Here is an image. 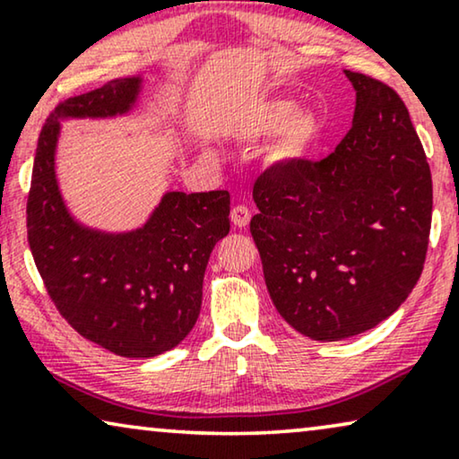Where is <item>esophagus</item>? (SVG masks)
Wrapping results in <instances>:
<instances>
[{
  "label": "esophagus",
  "mask_w": 459,
  "mask_h": 459,
  "mask_svg": "<svg viewBox=\"0 0 459 459\" xmlns=\"http://www.w3.org/2000/svg\"><path fill=\"white\" fill-rule=\"evenodd\" d=\"M230 221L235 227L245 229L251 221V210L247 208V205H235V208L230 210Z\"/></svg>",
  "instance_id": "esophagus-1"
}]
</instances>
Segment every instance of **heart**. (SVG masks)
<instances>
[{
	"mask_svg": "<svg viewBox=\"0 0 459 459\" xmlns=\"http://www.w3.org/2000/svg\"><path fill=\"white\" fill-rule=\"evenodd\" d=\"M238 133L245 139H264L276 134L270 145V160L274 164L291 166L306 156L320 133V122L307 109H297L293 100L273 98L260 101L245 116Z\"/></svg>",
	"mask_w": 459,
	"mask_h": 459,
	"instance_id": "1",
	"label": "heart"
}]
</instances>
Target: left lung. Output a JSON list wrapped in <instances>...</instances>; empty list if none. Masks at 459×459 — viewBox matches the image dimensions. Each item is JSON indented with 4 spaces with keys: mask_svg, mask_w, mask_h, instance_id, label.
Segmentation results:
<instances>
[{
    "mask_svg": "<svg viewBox=\"0 0 459 459\" xmlns=\"http://www.w3.org/2000/svg\"><path fill=\"white\" fill-rule=\"evenodd\" d=\"M345 76L351 128L318 162L266 168L249 222L276 309L314 341L370 331L402 306L432 221L430 168L405 103L372 76Z\"/></svg>",
    "mask_w": 459,
    "mask_h": 459,
    "instance_id": "8db88e82",
    "label": "left lung"
}]
</instances>
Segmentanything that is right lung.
I'll use <instances>...</instances> for the list:
<instances>
[{
	"label": "right lung",
	"mask_w": 459,
	"mask_h": 459,
	"mask_svg": "<svg viewBox=\"0 0 459 459\" xmlns=\"http://www.w3.org/2000/svg\"><path fill=\"white\" fill-rule=\"evenodd\" d=\"M139 76L57 103L39 134L27 232L39 274L81 337L122 358H153L195 326L214 245L230 230L229 191L166 193L145 227L109 235L68 214L56 180L64 118H106L134 106Z\"/></svg>",
	"instance_id": "1"
}]
</instances>
